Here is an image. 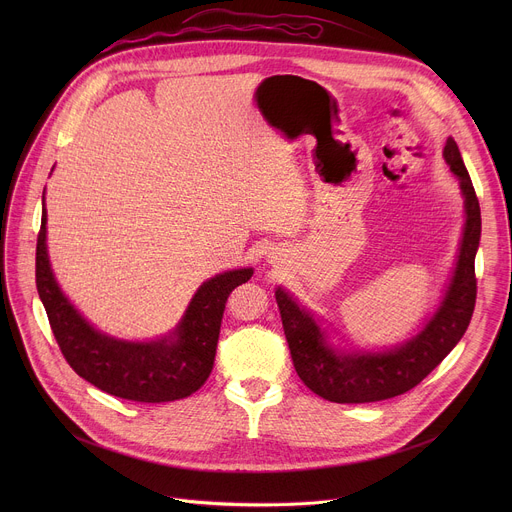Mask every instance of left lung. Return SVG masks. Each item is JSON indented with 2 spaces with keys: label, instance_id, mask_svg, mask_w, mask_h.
I'll use <instances>...</instances> for the list:
<instances>
[{
  "label": "left lung",
  "instance_id": "8db88e82",
  "mask_svg": "<svg viewBox=\"0 0 512 512\" xmlns=\"http://www.w3.org/2000/svg\"><path fill=\"white\" fill-rule=\"evenodd\" d=\"M444 160L460 180L466 225L450 287L440 308L417 336L385 352H340L328 344L324 330L310 312L300 308L285 289L277 287L275 291L296 373L310 391L326 401L373 403L407 393L452 352L472 320L476 304L474 259L482 229L480 204L452 137L446 141Z\"/></svg>",
  "mask_w": 512,
  "mask_h": 512
}]
</instances>
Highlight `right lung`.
Segmentation results:
<instances>
[{"label":"right lung","instance_id":"add662e5","mask_svg":"<svg viewBox=\"0 0 512 512\" xmlns=\"http://www.w3.org/2000/svg\"><path fill=\"white\" fill-rule=\"evenodd\" d=\"M253 269H233L204 281L170 336L154 342L117 340L95 330L60 291L46 251V208L36 245V287L52 334L79 377L97 389L139 403L192 395L208 379L231 291Z\"/></svg>","mask_w":512,"mask_h":512}]
</instances>
